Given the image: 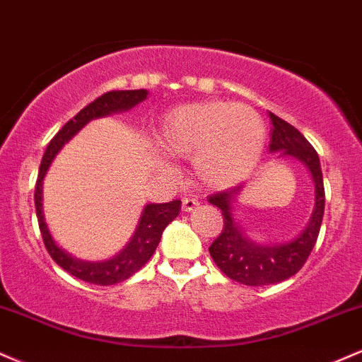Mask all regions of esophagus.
Here are the masks:
<instances>
[{
    "instance_id": "1",
    "label": "esophagus",
    "mask_w": 362,
    "mask_h": 362,
    "mask_svg": "<svg viewBox=\"0 0 362 362\" xmlns=\"http://www.w3.org/2000/svg\"><path fill=\"white\" fill-rule=\"evenodd\" d=\"M198 205H199L198 198H194V197L182 198V210H185V211H191L193 208H197Z\"/></svg>"
}]
</instances>
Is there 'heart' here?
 <instances>
[{
	"label": "heart",
	"instance_id": "heart-1",
	"mask_svg": "<svg viewBox=\"0 0 362 362\" xmlns=\"http://www.w3.org/2000/svg\"><path fill=\"white\" fill-rule=\"evenodd\" d=\"M264 139V125L252 108L222 101L180 106L159 132L164 151L193 159L198 180L215 189L233 186L256 168Z\"/></svg>",
	"mask_w": 362,
	"mask_h": 362
}]
</instances>
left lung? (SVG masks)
I'll return each mask as SVG.
<instances>
[{
	"mask_svg": "<svg viewBox=\"0 0 362 362\" xmlns=\"http://www.w3.org/2000/svg\"><path fill=\"white\" fill-rule=\"evenodd\" d=\"M269 118L273 123L269 148L296 157L310 169L315 185V210L308 227L295 240L279 245H259L240 232L232 215L230 202L240 191V186L208 197V202L220 208L223 215V228L210 245V256L225 276L247 286L281 283L298 273L318 239L325 210L324 176L317 151L290 123L271 112Z\"/></svg>",
	"mask_w": 362,
	"mask_h": 362,
	"instance_id": "left-lung-1",
	"label": "left lung"
}]
</instances>
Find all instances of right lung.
I'll list each match as a JSON object with an SVG mask.
<instances>
[{
    "mask_svg": "<svg viewBox=\"0 0 362 362\" xmlns=\"http://www.w3.org/2000/svg\"><path fill=\"white\" fill-rule=\"evenodd\" d=\"M147 98L146 89H130V91H108L105 95L98 96L95 101H91L88 106H84L81 112L76 115L72 120H69L62 127L54 139L47 146L44 157H42L40 169H38V177L35 185V211L38 220V228H40L42 240L47 252L50 257L62 267L64 271L83 279V281L91 284H100V286H108L129 279L132 274H135L140 267L146 266V262L152 257L157 245H159L160 235L164 228L168 227L169 222H173L181 210L180 199H173L169 203H159V205H147L144 208L142 218H140L137 230L129 242L125 249L118 256L105 262H83L78 259H72L67 256L64 250L55 245V242L50 237L49 228L44 222V214H42V181L49 169L50 163L54 160L55 154L61 151L64 144L72 139L79 129H83L89 120L98 117H105L113 112H123L135 106L140 101Z\"/></svg>",
    "mask_w": 362,
    "mask_h": 362,
    "instance_id": "right-lung-1",
    "label": "right lung"
}]
</instances>
